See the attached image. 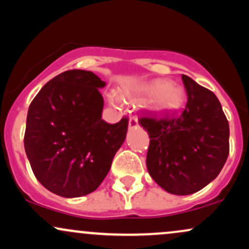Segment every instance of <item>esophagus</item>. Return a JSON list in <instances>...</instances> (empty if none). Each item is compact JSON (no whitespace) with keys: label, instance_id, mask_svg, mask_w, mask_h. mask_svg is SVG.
<instances>
[{"label":"esophagus","instance_id":"34e87169","mask_svg":"<svg viewBox=\"0 0 249 249\" xmlns=\"http://www.w3.org/2000/svg\"><path fill=\"white\" fill-rule=\"evenodd\" d=\"M138 126V118L136 116L130 117V121H128V127L134 128Z\"/></svg>","mask_w":249,"mask_h":249}]
</instances>
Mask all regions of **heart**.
<instances>
[{"mask_svg":"<svg viewBox=\"0 0 249 249\" xmlns=\"http://www.w3.org/2000/svg\"><path fill=\"white\" fill-rule=\"evenodd\" d=\"M124 97L130 101H139L144 97L151 96L150 104L154 110L167 112L181 107L184 103V91L178 85L172 83H166L161 79L144 83L131 91H125ZM108 101L112 104L118 103V97L116 95L108 96Z\"/></svg>","mask_w":249,"mask_h":249,"instance_id":"b5f03b06","label":"heart"}]
</instances>
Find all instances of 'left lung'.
<instances>
[{
  "instance_id": "obj_1",
  "label": "left lung",
  "mask_w": 249,
  "mask_h": 249,
  "mask_svg": "<svg viewBox=\"0 0 249 249\" xmlns=\"http://www.w3.org/2000/svg\"><path fill=\"white\" fill-rule=\"evenodd\" d=\"M187 103L181 111L158 117L142 111L148 132L146 166L168 193L198 192L218 177L230 153V125L218 97L191 77L181 76Z\"/></svg>"
}]
</instances>
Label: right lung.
Listing matches in <instances>:
<instances>
[{"mask_svg":"<svg viewBox=\"0 0 249 249\" xmlns=\"http://www.w3.org/2000/svg\"><path fill=\"white\" fill-rule=\"evenodd\" d=\"M91 71L68 70L53 77L31 102L24 148L31 170L50 192L64 198L98 188L125 141L128 119H102L104 88Z\"/></svg>","mask_w":249,"mask_h":249,"instance_id":"1","label":"right lung"}]
</instances>
